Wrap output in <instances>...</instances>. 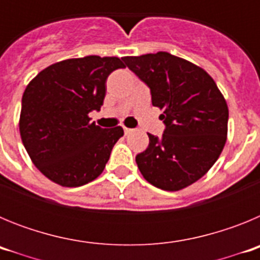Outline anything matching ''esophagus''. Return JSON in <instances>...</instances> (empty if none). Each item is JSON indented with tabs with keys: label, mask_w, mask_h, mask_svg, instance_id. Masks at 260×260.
Here are the masks:
<instances>
[{
	"label": "esophagus",
	"mask_w": 260,
	"mask_h": 260,
	"mask_svg": "<svg viewBox=\"0 0 260 260\" xmlns=\"http://www.w3.org/2000/svg\"><path fill=\"white\" fill-rule=\"evenodd\" d=\"M134 132L133 128H128V127H123V133H125V135H128V134H132V133Z\"/></svg>",
	"instance_id": "34e87169"
}]
</instances>
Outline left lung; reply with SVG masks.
<instances>
[{
    "label": "left lung",
    "instance_id": "1",
    "mask_svg": "<svg viewBox=\"0 0 260 260\" xmlns=\"http://www.w3.org/2000/svg\"><path fill=\"white\" fill-rule=\"evenodd\" d=\"M122 61L151 91L162 109L161 137L135 157L151 185L177 191L204 176L226 142L228 105L215 80L202 68L168 52L123 57Z\"/></svg>",
    "mask_w": 260,
    "mask_h": 260
}]
</instances>
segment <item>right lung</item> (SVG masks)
<instances>
[{"label": "right lung", "mask_w": 260, "mask_h": 260, "mask_svg": "<svg viewBox=\"0 0 260 260\" xmlns=\"http://www.w3.org/2000/svg\"><path fill=\"white\" fill-rule=\"evenodd\" d=\"M123 68L117 57L87 56L53 63L29 82L22 98L20 137L50 181L78 187L103 173L123 130L100 127L88 114L102 108L110 73Z\"/></svg>", "instance_id": "obj_1"}]
</instances>
